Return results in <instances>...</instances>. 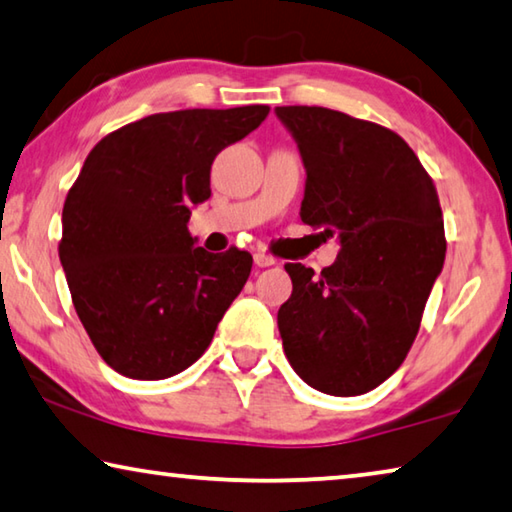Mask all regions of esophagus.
Returning a JSON list of instances; mask_svg holds the SVG:
<instances>
[{
    "mask_svg": "<svg viewBox=\"0 0 512 512\" xmlns=\"http://www.w3.org/2000/svg\"><path fill=\"white\" fill-rule=\"evenodd\" d=\"M253 259H255V264L259 268H266V266H273L275 264V257H271L268 253H262V250H259V253H255Z\"/></svg>",
    "mask_w": 512,
    "mask_h": 512,
    "instance_id": "obj_1",
    "label": "esophagus"
}]
</instances>
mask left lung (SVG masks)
Masks as SVG:
<instances>
[{"label": "left lung", "mask_w": 512, "mask_h": 512, "mask_svg": "<svg viewBox=\"0 0 512 512\" xmlns=\"http://www.w3.org/2000/svg\"><path fill=\"white\" fill-rule=\"evenodd\" d=\"M307 167L302 223L339 235L332 266L284 264L277 311L291 368L327 395H361L402 366L445 262L438 192L391 128L320 106L275 108Z\"/></svg>", "instance_id": "left-lung-1"}]
</instances>
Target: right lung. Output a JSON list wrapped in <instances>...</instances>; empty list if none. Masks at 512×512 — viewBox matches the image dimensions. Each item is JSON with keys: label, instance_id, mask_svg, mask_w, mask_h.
Segmentation results:
<instances>
[{"label": "right lung", "instance_id": "obj_1", "mask_svg": "<svg viewBox=\"0 0 512 512\" xmlns=\"http://www.w3.org/2000/svg\"><path fill=\"white\" fill-rule=\"evenodd\" d=\"M268 106L158 112L94 146L63 205L60 264L99 357L131 379H167L201 357L253 257L194 248L189 207L210 198L212 162Z\"/></svg>", "mask_w": 512, "mask_h": 512}]
</instances>
